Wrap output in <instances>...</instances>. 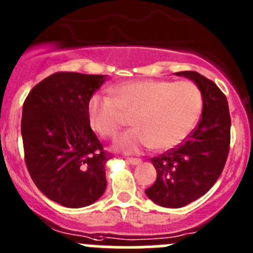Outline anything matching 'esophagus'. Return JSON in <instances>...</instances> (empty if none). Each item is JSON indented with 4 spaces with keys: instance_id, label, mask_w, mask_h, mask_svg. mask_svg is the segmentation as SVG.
<instances>
[{
    "instance_id": "34e87169",
    "label": "esophagus",
    "mask_w": 253,
    "mask_h": 253,
    "mask_svg": "<svg viewBox=\"0 0 253 253\" xmlns=\"http://www.w3.org/2000/svg\"><path fill=\"white\" fill-rule=\"evenodd\" d=\"M126 161L128 164H131V165H137V164L141 163L140 159H135V158H127Z\"/></svg>"
}]
</instances>
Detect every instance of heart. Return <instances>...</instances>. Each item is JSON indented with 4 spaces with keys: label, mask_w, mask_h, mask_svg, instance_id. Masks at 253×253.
I'll return each mask as SVG.
<instances>
[{
    "label": "heart",
    "mask_w": 253,
    "mask_h": 253,
    "mask_svg": "<svg viewBox=\"0 0 253 253\" xmlns=\"http://www.w3.org/2000/svg\"><path fill=\"white\" fill-rule=\"evenodd\" d=\"M112 93L90 97L88 118L102 137L113 138L127 122L126 115H133L135 128L116 141V147L127 154L175 149L194 131L203 110L202 92L189 81L135 79L116 84Z\"/></svg>",
    "instance_id": "1"
}]
</instances>
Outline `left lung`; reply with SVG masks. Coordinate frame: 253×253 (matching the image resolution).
I'll return each mask as SVG.
<instances>
[{
	"mask_svg": "<svg viewBox=\"0 0 253 253\" xmlns=\"http://www.w3.org/2000/svg\"><path fill=\"white\" fill-rule=\"evenodd\" d=\"M175 74L197 84L203 95V112L181 145L151 159L158 177L145 193L165 208H181L206 194L222 174L231 142L228 102L217 84L197 72Z\"/></svg>",
	"mask_w": 253,
	"mask_h": 253,
	"instance_id": "obj_1",
	"label": "left lung"
}]
</instances>
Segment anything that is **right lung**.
Here are the masks:
<instances>
[{
    "label": "right lung",
    "mask_w": 253,
    "mask_h": 253,
    "mask_svg": "<svg viewBox=\"0 0 253 253\" xmlns=\"http://www.w3.org/2000/svg\"><path fill=\"white\" fill-rule=\"evenodd\" d=\"M107 76L59 72L31 89L22 106L25 161L39 190L67 208L94 203L107 186L104 151L87 104Z\"/></svg>",
    "instance_id": "right-lung-1"
}]
</instances>
